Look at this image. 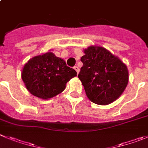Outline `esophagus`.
I'll list each match as a JSON object with an SVG mask.
<instances>
[{
	"instance_id": "1",
	"label": "esophagus",
	"mask_w": 148,
	"mask_h": 148,
	"mask_svg": "<svg viewBox=\"0 0 148 148\" xmlns=\"http://www.w3.org/2000/svg\"><path fill=\"white\" fill-rule=\"evenodd\" d=\"M73 68H74V70H75V71H76V73H77V74H78V73H79V68H78V67H77V66H75V67H73Z\"/></svg>"
}]
</instances>
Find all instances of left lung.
Returning a JSON list of instances; mask_svg holds the SVG:
<instances>
[{
    "mask_svg": "<svg viewBox=\"0 0 148 148\" xmlns=\"http://www.w3.org/2000/svg\"><path fill=\"white\" fill-rule=\"evenodd\" d=\"M81 58L83 67L78 78L86 96L98 105H108L118 98L128 82L126 65L102 47L91 46Z\"/></svg>",
    "mask_w": 148,
    "mask_h": 148,
    "instance_id": "obj_1",
    "label": "left lung"
}]
</instances>
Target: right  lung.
<instances>
[{"mask_svg": "<svg viewBox=\"0 0 148 148\" xmlns=\"http://www.w3.org/2000/svg\"><path fill=\"white\" fill-rule=\"evenodd\" d=\"M64 60L49 52L30 59L22 71V79L33 95L48 99L63 92L66 84L76 76Z\"/></svg>", "mask_w": 148, "mask_h": 148, "instance_id": "right-lung-1", "label": "right lung"}]
</instances>
